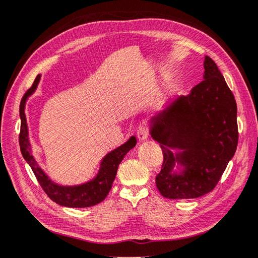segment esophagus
I'll return each instance as SVG.
<instances>
[{
  "label": "esophagus",
  "mask_w": 258,
  "mask_h": 258,
  "mask_svg": "<svg viewBox=\"0 0 258 258\" xmlns=\"http://www.w3.org/2000/svg\"><path fill=\"white\" fill-rule=\"evenodd\" d=\"M137 137L139 141H145V139L149 138V129L145 125H141L137 129Z\"/></svg>",
  "instance_id": "34e87169"
}]
</instances>
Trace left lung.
<instances>
[{"mask_svg": "<svg viewBox=\"0 0 258 258\" xmlns=\"http://www.w3.org/2000/svg\"><path fill=\"white\" fill-rule=\"evenodd\" d=\"M204 81L177 96L150 120L163 163L155 178L167 199H194L213 191L238 145L234 96L212 58Z\"/></svg>", "mask_w": 258, "mask_h": 258, "instance_id": "1", "label": "left lung"}]
</instances>
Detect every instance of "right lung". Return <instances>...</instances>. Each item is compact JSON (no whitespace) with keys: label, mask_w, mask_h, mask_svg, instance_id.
<instances>
[{"label":"right lung","mask_w":258,"mask_h":258,"mask_svg":"<svg viewBox=\"0 0 258 258\" xmlns=\"http://www.w3.org/2000/svg\"><path fill=\"white\" fill-rule=\"evenodd\" d=\"M40 80L41 74L37 75L36 79L34 80L33 86L24 95L22 103H20L19 115L22 123H20L19 145L23 157L29 164V167L32 168L34 175L39 180L42 188L48 194L50 199L56 204L69 207V208H87V207L99 204L107 197L113 181L115 179L119 164L123 160L124 155L136 146L137 139L135 136H132L124 144L108 152L100 161L99 170L96 176L86 183L78 185H61L54 183L51 178H49V176L45 174L43 169L39 166V163L32 154V144L29 142L28 125L26 114H25L26 101L35 92Z\"/></svg>","instance_id":"obj_1"}]
</instances>
